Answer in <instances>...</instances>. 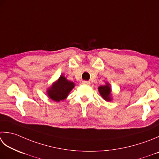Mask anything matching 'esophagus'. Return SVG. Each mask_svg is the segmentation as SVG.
I'll return each mask as SVG.
<instances>
[{
  "label": "esophagus",
  "mask_w": 159,
  "mask_h": 159,
  "mask_svg": "<svg viewBox=\"0 0 159 159\" xmlns=\"http://www.w3.org/2000/svg\"><path fill=\"white\" fill-rule=\"evenodd\" d=\"M82 83L83 84V85H90V82L89 81H86V80H83Z\"/></svg>",
  "instance_id": "34e87169"
}]
</instances>
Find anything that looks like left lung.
I'll use <instances>...</instances> for the list:
<instances>
[{"mask_svg":"<svg viewBox=\"0 0 159 159\" xmlns=\"http://www.w3.org/2000/svg\"><path fill=\"white\" fill-rule=\"evenodd\" d=\"M98 89L102 98L105 101H111V100H112V94H111V88L110 83L106 82L105 85L99 86Z\"/></svg>","mask_w":159,"mask_h":159,"instance_id":"obj_1","label":"left lung"}]
</instances>
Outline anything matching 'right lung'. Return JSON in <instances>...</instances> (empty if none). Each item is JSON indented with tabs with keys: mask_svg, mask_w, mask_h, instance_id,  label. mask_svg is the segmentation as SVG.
I'll return each instance as SVG.
<instances>
[{
	"mask_svg": "<svg viewBox=\"0 0 159 159\" xmlns=\"http://www.w3.org/2000/svg\"><path fill=\"white\" fill-rule=\"evenodd\" d=\"M75 84L68 80L63 74L58 79L52 83V85L47 89V94L52 101L60 102L66 98L71 91Z\"/></svg>",
	"mask_w": 159,
	"mask_h": 159,
	"instance_id": "right-lung-1",
	"label": "right lung"
}]
</instances>
